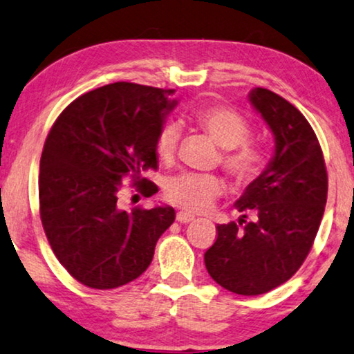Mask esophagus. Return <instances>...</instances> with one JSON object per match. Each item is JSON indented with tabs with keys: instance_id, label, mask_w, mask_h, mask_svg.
<instances>
[{
	"instance_id": "obj_1",
	"label": "esophagus",
	"mask_w": 354,
	"mask_h": 354,
	"mask_svg": "<svg viewBox=\"0 0 354 354\" xmlns=\"http://www.w3.org/2000/svg\"><path fill=\"white\" fill-rule=\"evenodd\" d=\"M176 221L181 222V223H187V222L194 221V216H192V214H189V212H185V210H180V212L176 214Z\"/></svg>"
}]
</instances>
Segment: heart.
<instances>
[{"label": "heart", "instance_id": "b5f03b06", "mask_svg": "<svg viewBox=\"0 0 354 354\" xmlns=\"http://www.w3.org/2000/svg\"><path fill=\"white\" fill-rule=\"evenodd\" d=\"M196 124L218 147H222V167L236 185H252L266 168V153L250 142L252 125L235 109L225 106H207L194 114ZM181 129L174 122L162 125L155 140V151L165 163H171L180 145ZM223 183L214 174L181 173L165 185V198L169 203L192 212H201L221 194Z\"/></svg>", "mask_w": 354, "mask_h": 354}]
</instances>
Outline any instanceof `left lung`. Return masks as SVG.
<instances>
[{"label":"left lung","instance_id":"8db88e82","mask_svg":"<svg viewBox=\"0 0 354 354\" xmlns=\"http://www.w3.org/2000/svg\"><path fill=\"white\" fill-rule=\"evenodd\" d=\"M250 102L270 125L274 155L235 205L254 221L217 225L204 254L207 272L223 289L258 296L290 279L314 245L324 217L328 178L317 136L296 106L265 88Z\"/></svg>","mask_w":354,"mask_h":354}]
</instances>
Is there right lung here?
Instances as JSON below:
<instances>
[{
    "label": "right lung",
    "mask_w": 354,
    "mask_h": 354,
    "mask_svg": "<svg viewBox=\"0 0 354 354\" xmlns=\"http://www.w3.org/2000/svg\"><path fill=\"white\" fill-rule=\"evenodd\" d=\"M173 93L106 84L70 102L48 132L40 156V221L58 261L88 288L137 279L174 221L169 205L125 212L118 203L127 176L142 194L158 191L142 173L158 163L155 140L176 106Z\"/></svg>",
    "instance_id": "1"
}]
</instances>
